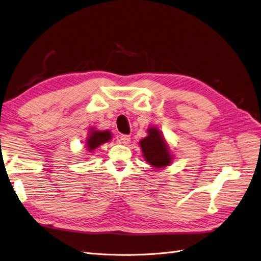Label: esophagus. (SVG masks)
I'll return each mask as SVG.
<instances>
[{"label": "esophagus", "instance_id": "1", "mask_svg": "<svg viewBox=\"0 0 261 261\" xmlns=\"http://www.w3.org/2000/svg\"><path fill=\"white\" fill-rule=\"evenodd\" d=\"M129 141H130V136H128V135H122L121 136V143L123 145H128Z\"/></svg>", "mask_w": 261, "mask_h": 261}]
</instances>
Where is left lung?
Wrapping results in <instances>:
<instances>
[{
	"label": "left lung",
	"mask_w": 261,
	"mask_h": 261,
	"mask_svg": "<svg viewBox=\"0 0 261 261\" xmlns=\"http://www.w3.org/2000/svg\"><path fill=\"white\" fill-rule=\"evenodd\" d=\"M147 136L139 141L146 162L153 169H163L172 163L173 154L162 133L155 126L147 129Z\"/></svg>",
	"instance_id": "8db88e82"
}]
</instances>
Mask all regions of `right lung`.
Listing matches in <instances>:
<instances>
[{
    "label": "right lung",
    "instance_id": "add662e5",
    "mask_svg": "<svg viewBox=\"0 0 261 261\" xmlns=\"http://www.w3.org/2000/svg\"><path fill=\"white\" fill-rule=\"evenodd\" d=\"M112 139V134L110 130H99L92 127L88 134V136L86 138L85 146L88 150V152L93 151L98 147H100L102 144L108 143Z\"/></svg>",
    "mask_w": 261,
    "mask_h": 261
}]
</instances>
